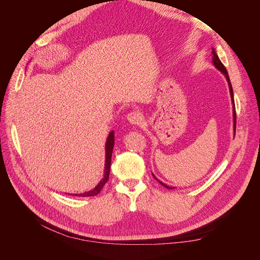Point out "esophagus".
Segmentation results:
<instances>
[{"label":"esophagus","instance_id":"34e87169","mask_svg":"<svg viewBox=\"0 0 260 260\" xmlns=\"http://www.w3.org/2000/svg\"><path fill=\"white\" fill-rule=\"evenodd\" d=\"M127 119L131 124H141L143 121V116L139 112H131L128 114Z\"/></svg>","mask_w":260,"mask_h":260}]
</instances>
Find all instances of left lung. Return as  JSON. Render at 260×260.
I'll return each instance as SVG.
<instances>
[{"instance_id":"obj_1","label":"left lung","mask_w":260,"mask_h":260,"mask_svg":"<svg viewBox=\"0 0 260 260\" xmlns=\"http://www.w3.org/2000/svg\"><path fill=\"white\" fill-rule=\"evenodd\" d=\"M212 62H214V65H215V67L217 68V69H219L220 72H221L224 76H225V78H226V81H228V84H229V89H230V94H231V99H232V104H233V120H234V135H235V124H237V114H235V105H234V101H233V90H232V85H231V82H230V78H229V75H228V72H226V69H225V67L223 66V64L221 61H220V59H219V57H218V55H217V53L215 52V50L212 49ZM154 176V175H153ZM156 179V178H155ZM157 181H158V182L161 184V185H164L165 187H167V188H174V187H170V186H168V185H166L165 183H162L161 181H159L158 179H156Z\"/></svg>"}]
</instances>
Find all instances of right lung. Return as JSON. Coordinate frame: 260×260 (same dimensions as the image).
<instances>
[{"mask_svg": "<svg viewBox=\"0 0 260 260\" xmlns=\"http://www.w3.org/2000/svg\"><path fill=\"white\" fill-rule=\"evenodd\" d=\"M114 143H115V138H114V131H112L108 135L107 141H106V146H105V170H104V178L100 181V183L93 188V190L81 193V194H69V195H74V196H83V198H89V196H95L98 195L105 183L107 182L108 177H109V171H111V162H112V154H113V148H114Z\"/></svg>", "mask_w": 260, "mask_h": 260, "instance_id": "1", "label": "right lung"}]
</instances>
